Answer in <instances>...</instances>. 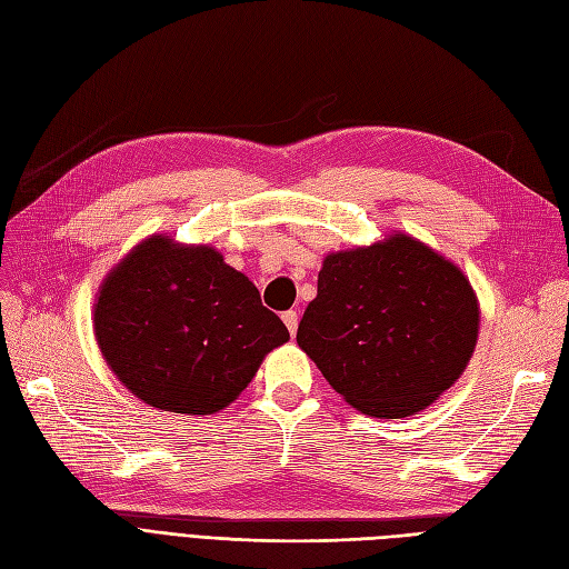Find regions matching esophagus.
<instances>
[{"instance_id":"1","label":"esophagus","mask_w":569,"mask_h":569,"mask_svg":"<svg viewBox=\"0 0 569 569\" xmlns=\"http://www.w3.org/2000/svg\"><path fill=\"white\" fill-rule=\"evenodd\" d=\"M282 320H284V325H287L289 335L295 337V335H297V327H299V313H297V311H284V313H282Z\"/></svg>"}]
</instances>
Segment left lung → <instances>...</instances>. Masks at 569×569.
Returning a JSON list of instances; mask_svg holds the SVG:
<instances>
[{"instance_id":"obj_1","label":"left lung","mask_w":569,"mask_h":569,"mask_svg":"<svg viewBox=\"0 0 569 569\" xmlns=\"http://www.w3.org/2000/svg\"><path fill=\"white\" fill-rule=\"evenodd\" d=\"M479 299L453 261L406 232L322 258L297 343L370 418L432 406L468 368Z\"/></svg>"}]
</instances>
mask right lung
Returning a JSON list of instances; mask_svg holds the SVG:
<instances>
[{"mask_svg": "<svg viewBox=\"0 0 569 569\" xmlns=\"http://www.w3.org/2000/svg\"><path fill=\"white\" fill-rule=\"evenodd\" d=\"M94 339L137 399L182 416H213L289 341L244 272L209 244L149 234L101 280Z\"/></svg>", "mask_w": 569, "mask_h": 569, "instance_id": "1", "label": "right lung"}]
</instances>
